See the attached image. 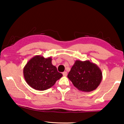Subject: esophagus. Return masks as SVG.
I'll return each mask as SVG.
<instances>
[{"mask_svg":"<svg viewBox=\"0 0 124 124\" xmlns=\"http://www.w3.org/2000/svg\"><path fill=\"white\" fill-rule=\"evenodd\" d=\"M63 76H67V72H63Z\"/></svg>","mask_w":124,"mask_h":124,"instance_id":"1","label":"esophagus"}]
</instances>
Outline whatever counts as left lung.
Returning <instances> with one entry per match:
<instances>
[{
    "mask_svg": "<svg viewBox=\"0 0 124 124\" xmlns=\"http://www.w3.org/2000/svg\"><path fill=\"white\" fill-rule=\"evenodd\" d=\"M68 79L79 90H94L101 82L102 72L96 63L89 61L76 60L68 75Z\"/></svg>",
    "mask_w": 124,
    "mask_h": 124,
    "instance_id": "8db88e82",
    "label": "left lung"
}]
</instances>
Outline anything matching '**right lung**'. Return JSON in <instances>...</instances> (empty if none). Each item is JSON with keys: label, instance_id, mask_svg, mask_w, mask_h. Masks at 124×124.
Instances as JSON below:
<instances>
[{"label": "right lung", "instance_id": "add662e5", "mask_svg": "<svg viewBox=\"0 0 124 124\" xmlns=\"http://www.w3.org/2000/svg\"><path fill=\"white\" fill-rule=\"evenodd\" d=\"M23 75L25 82L31 87L43 91L52 87L62 74L58 72L52 64V58L35 55L24 67Z\"/></svg>", "mask_w": 124, "mask_h": 124}]
</instances>
